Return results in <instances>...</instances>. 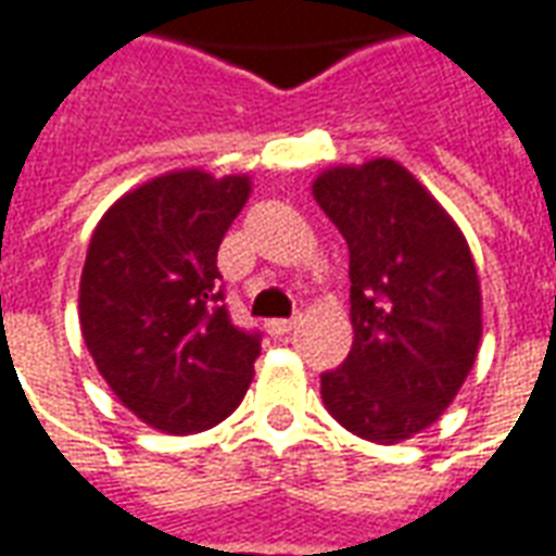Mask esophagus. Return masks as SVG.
I'll return each instance as SVG.
<instances>
[{"label":"esophagus","mask_w":556,"mask_h":556,"mask_svg":"<svg viewBox=\"0 0 556 556\" xmlns=\"http://www.w3.org/2000/svg\"><path fill=\"white\" fill-rule=\"evenodd\" d=\"M299 326V317H290V320H269L266 323V332L281 338V334H290Z\"/></svg>","instance_id":"obj_1"}]
</instances>
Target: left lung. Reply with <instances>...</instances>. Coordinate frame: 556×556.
<instances>
[{
    "mask_svg": "<svg viewBox=\"0 0 556 556\" xmlns=\"http://www.w3.org/2000/svg\"><path fill=\"white\" fill-rule=\"evenodd\" d=\"M314 197L350 248L353 348L320 374L326 410L397 443L434 425L473 368L482 293L458 224L397 161L332 167Z\"/></svg>",
    "mask_w": 556,
    "mask_h": 556,
    "instance_id": "8db88e82",
    "label": "left lung"
}]
</instances>
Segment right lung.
Instances as JSON below:
<instances>
[{"instance_id": "obj_1", "label": "right lung", "mask_w": 556, "mask_h": 556, "mask_svg": "<svg viewBox=\"0 0 556 556\" xmlns=\"http://www.w3.org/2000/svg\"><path fill=\"white\" fill-rule=\"evenodd\" d=\"M248 194V176L167 173L116 200L89 242L83 341L122 404L167 434L227 419L254 377L260 332L230 320L218 271Z\"/></svg>"}]
</instances>
